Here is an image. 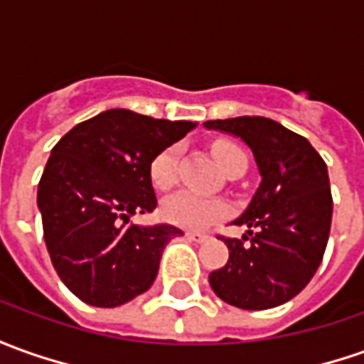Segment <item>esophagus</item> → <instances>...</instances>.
Returning <instances> with one entry per match:
<instances>
[{"mask_svg": "<svg viewBox=\"0 0 364 364\" xmlns=\"http://www.w3.org/2000/svg\"><path fill=\"white\" fill-rule=\"evenodd\" d=\"M185 237H187V239H191V241H195V243H205V241L209 239V235L197 233V231H185Z\"/></svg>", "mask_w": 364, "mask_h": 364, "instance_id": "obj_1", "label": "esophagus"}]
</instances>
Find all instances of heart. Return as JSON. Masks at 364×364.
I'll list each match as a JSON object with an SVG mask.
<instances>
[{
  "instance_id": "b5f03b06",
  "label": "heart",
  "mask_w": 364,
  "mask_h": 364,
  "mask_svg": "<svg viewBox=\"0 0 364 364\" xmlns=\"http://www.w3.org/2000/svg\"><path fill=\"white\" fill-rule=\"evenodd\" d=\"M181 147L169 145L161 149L149 165V175L153 185L157 189H169L177 181V165H179ZM215 161L219 167L227 171L237 161H247V155L241 147L229 141H219L213 145ZM163 215L167 221L175 225H181L187 229H203L207 225L223 219L229 213V205L223 199L217 197H205L193 191H179L167 197L161 207Z\"/></svg>"
}]
</instances>
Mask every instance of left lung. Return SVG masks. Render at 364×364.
<instances>
[{"mask_svg":"<svg viewBox=\"0 0 364 364\" xmlns=\"http://www.w3.org/2000/svg\"><path fill=\"white\" fill-rule=\"evenodd\" d=\"M235 135L253 151L261 183L235 225L241 239H225L227 265L209 275L229 305L263 311L291 301L313 279L327 249L333 197L323 157L301 135L267 117L203 123Z\"/></svg>","mask_w":364,"mask_h":364,"instance_id":"8db88e82","label":"left lung"}]
</instances>
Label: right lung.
Here are the masks:
<instances>
[{
	"label": "right lung",
	"mask_w": 364,
	"mask_h": 364,
	"mask_svg": "<svg viewBox=\"0 0 364 364\" xmlns=\"http://www.w3.org/2000/svg\"><path fill=\"white\" fill-rule=\"evenodd\" d=\"M197 127L109 109L75 125L51 149L37 187L43 239L59 279L83 303L119 306L145 293L173 225H135L157 207L149 165Z\"/></svg>",
	"instance_id": "right-lung-1"
}]
</instances>
